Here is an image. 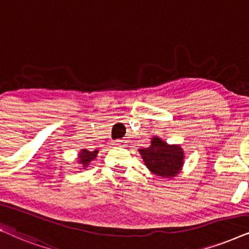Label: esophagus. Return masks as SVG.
Wrapping results in <instances>:
<instances>
[{
    "instance_id": "1",
    "label": "esophagus",
    "mask_w": 249,
    "mask_h": 249,
    "mask_svg": "<svg viewBox=\"0 0 249 249\" xmlns=\"http://www.w3.org/2000/svg\"><path fill=\"white\" fill-rule=\"evenodd\" d=\"M126 142H127L126 140H124V139H118V140H116V141H115V143H114V144H117V146L124 147L125 144H126Z\"/></svg>"
}]
</instances>
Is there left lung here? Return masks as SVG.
Wrapping results in <instances>:
<instances>
[{"instance_id":"left-lung-1","label":"left lung","mask_w":249,"mask_h":249,"mask_svg":"<svg viewBox=\"0 0 249 249\" xmlns=\"http://www.w3.org/2000/svg\"><path fill=\"white\" fill-rule=\"evenodd\" d=\"M144 165L153 175L162 179H172L180 174L185 163V153L179 144H169L160 137H153L150 146L139 149Z\"/></svg>"}]
</instances>
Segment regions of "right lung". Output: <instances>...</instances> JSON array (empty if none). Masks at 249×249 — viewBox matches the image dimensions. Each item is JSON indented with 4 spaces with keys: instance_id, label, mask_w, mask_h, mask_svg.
<instances>
[{
    "instance_id": "add662e5",
    "label": "right lung",
    "mask_w": 249,
    "mask_h": 249,
    "mask_svg": "<svg viewBox=\"0 0 249 249\" xmlns=\"http://www.w3.org/2000/svg\"><path fill=\"white\" fill-rule=\"evenodd\" d=\"M97 154H99V150H94V152H89V150L85 149H80V152L78 153V163L83 166L84 169H86L88 165H89V163L93 161V160L96 159Z\"/></svg>"
}]
</instances>
